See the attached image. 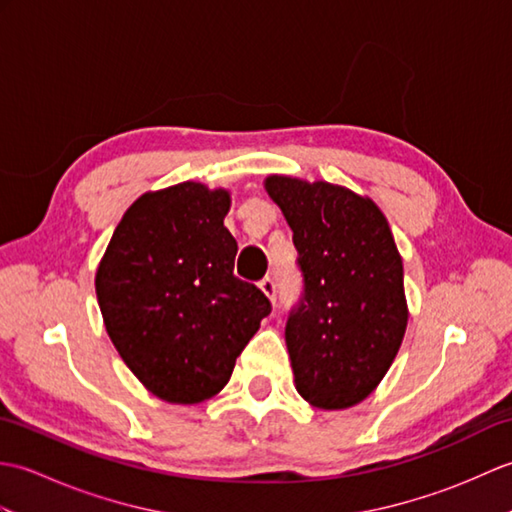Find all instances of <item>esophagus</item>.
<instances>
[{
    "instance_id": "obj_1",
    "label": "esophagus",
    "mask_w": 512,
    "mask_h": 512,
    "mask_svg": "<svg viewBox=\"0 0 512 512\" xmlns=\"http://www.w3.org/2000/svg\"><path fill=\"white\" fill-rule=\"evenodd\" d=\"M259 290H262L264 292V295L270 299V301H273L275 303V299H277V284H275V281L273 279H270V277H266V279H262V281H259Z\"/></svg>"
}]
</instances>
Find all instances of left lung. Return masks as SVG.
<instances>
[{"instance_id":"8db88e82","label":"left lung","mask_w":512,"mask_h":512,"mask_svg":"<svg viewBox=\"0 0 512 512\" xmlns=\"http://www.w3.org/2000/svg\"><path fill=\"white\" fill-rule=\"evenodd\" d=\"M264 189L292 228L303 273L286 323L295 387L312 407H354L385 378L409 321L387 217L341 184L275 173Z\"/></svg>"}]
</instances>
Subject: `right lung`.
I'll return each mask as SVG.
<instances>
[{"mask_svg":"<svg viewBox=\"0 0 512 512\" xmlns=\"http://www.w3.org/2000/svg\"><path fill=\"white\" fill-rule=\"evenodd\" d=\"M231 191L180 182L129 206L96 268L105 330L147 391L171 405L220 394L270 314L262 290L233 275L224 226Z\"/></svg>","mask_w":512,"mask_h":512,"instance_id":"obj_1","label":"right lung"}]
</instances>
